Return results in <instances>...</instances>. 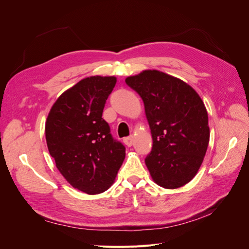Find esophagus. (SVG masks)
Returning <instances> with one entry per match:
<instances>
[{
    "mask_svg": "<svg viewBox=\"0 0 249 249\" xmlns=\"http://www.w3.org/2000/svg\"><path fill=\"white\" fill-rule=\"evenodd\" d=\"M124 144L126 146H132L134 144V137L133 136H130V137H126L124 139Z\"/></svg>",
    "mask_w": 249,
    "mask_h": 249,
    "instance_id": "esophagus-1",
    "label": "esophagus"
}]
</instances>
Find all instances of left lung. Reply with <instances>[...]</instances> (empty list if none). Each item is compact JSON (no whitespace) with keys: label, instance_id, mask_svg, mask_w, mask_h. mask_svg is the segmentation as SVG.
<instances>
[{"label":"left lung","instance_id":"8db88e82","mask_svg":"<svg viewBox=\"0 0 249 249\" xmlns=\"http://www.w3.org/2000/svg\"><path fill=\"white\" fill-rule=\"evenodd\" d=\"M144 103L153 137L145 158L154 182L165 189L189 183L207 153L210 140L208 112L202 100L186 82L156 70L125 79Z\"/></svg>","mask_w":249,"mask_h":249}]
</instances>
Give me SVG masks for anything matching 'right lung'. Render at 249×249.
Masks as SVG:
<instances>
[{
    "label": "right lung",
    "mask_w": 249,
    "mask_h": 249,
    "mask_svg": "<svg viewBox=\"0 0 249 249\" xmlns=\"http://www.w3.org/2000/svg\"><path fill=\"white\" fill-rule=\"evenodd\" d=\"M115 77H88L67 89L53 105L46 122L49 152L63 178L93 195L114 183L125 148L113 139L103 110Z\"/></svg>",
    "instance_id": "add662e5"
}]
</instances>
